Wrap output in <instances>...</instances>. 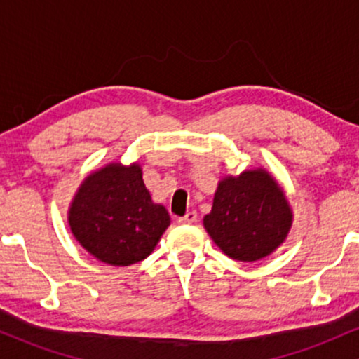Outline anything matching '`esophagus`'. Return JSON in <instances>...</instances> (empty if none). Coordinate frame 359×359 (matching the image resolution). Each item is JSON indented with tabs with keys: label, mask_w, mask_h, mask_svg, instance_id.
Masks as SVG:
<instances>
[{
	"label": "esophagus",
	"mask_w": 359,
	"mask_h": 359,
	"mask_svg": "<svg viewBox=\"0 0 359 359\" xmlns=\"http://www.w3.org/2000/svg\"><path fill=\"white\" fill-rule=\"evenodd\" d=\"M197 221V212L196 211H189L184 217H179V224H192V222Z\"/></svg>",
	"instance_id": "1"
}]
</instances>
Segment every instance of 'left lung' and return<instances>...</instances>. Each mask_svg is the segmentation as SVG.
<instances>
[{"label": "left lung", "instance_id": "1", "mask_svg": "<svg viewBox=\"0 0 359 359\" xmlns=\"http://www.w3.org/2000/svg\"><path fill=\"white\" fill-rule=\"evenodd\" d=\"M294 222L278 180L265 168L226 175L217 182L204 228L217 248L238 262H258L280 248Z\"/></svg>", "mask_w": 359, "mask_h": 359}]
</instances>
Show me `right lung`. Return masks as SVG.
<instances>
[{
  "instance_id": "obj_1",
  "label": "right lung",
  "mask_w": 359,
  "mask_h": 359,
  "mask_svg": "<svg viewBox=\"0 0 359 359\" xmlns=\"http://www.w3.org/2000/svg\"><path fill=\"white\" fill-rule=\"evenodd\" d=\"M67 222L77 243L111 266L145 259L170 226L162 204L151 199L138 162H111L82 180L69 205Z\"/></svg>"
}]
</instances>
